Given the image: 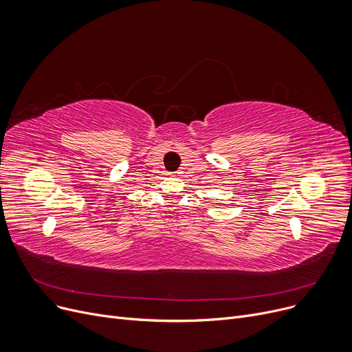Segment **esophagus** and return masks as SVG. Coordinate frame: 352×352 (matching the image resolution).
Segmentation results:
<instances>
[{"mask_svg": "<svg viewBox=\"0 0 352 352\" xmlns=\"http://www.w3.org/2000/svg\"><path fill=\"white\" fill-rule=\"evenodd\" d=\"M175 174H177V175H178V174H179V173H175Z\"/></svg>", "mask_w": 352, "mask_h": 352, "instance_id": "1", "label": "esophagus"}]
</instances>
